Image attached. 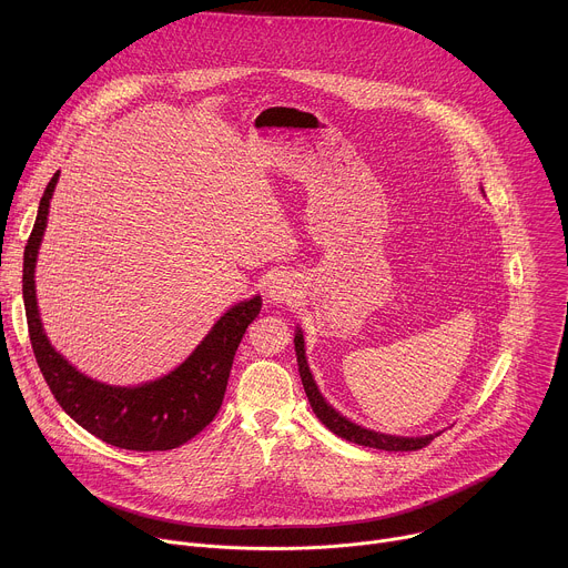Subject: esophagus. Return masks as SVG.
Masks as SVG:
<instances>
[{
    "label": "esophagus",
    "instance_id": "esophagus-1",
    "mask_svg": "<svg viewBox=\"0 0 568 568\" xmlns=\"http://www.w3.org/2000/svg\"><path fill=\"white\" fill-rule=\"evenodd\" d=\"M298 296V290H296V283L294 278H290L287 274H278L270 281L267 285V298L272 303H292L294 298Z\"/></svg>",
    "mask_w": 568,
    "mask_h": 568
}]
</instances>
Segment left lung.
Masks as SVG:
<instances>
[{"mask_svg": "<svg viewBox=\"0 0 568 568\" xmlns=\"http://www.w3.org/2000/svg\"><path fill=\"white\" fill-rule=\"evenodd\" d=\"M303 333L301 328H296V335H294V351H296V362H298V375H301V382H303V388H305V395L310 399V407L312 412L316 414V418L326 425L333 434L351 440V443H357V445H364V447H375V449H384V452H416V449H423L427 447L438 434H429V436H416V438H404V436H388V434H379V432H371V429H364L355 423H351L348 418H344L337 409H333L331 404L326 402V397H323L314 384V377L310 373V366H307V359H305V346H303Z\"/></svg>", "mask_w": 568, "mask_h": 568, "instance_id": "left-lung-1", "label": "left lung"}]
</instances>
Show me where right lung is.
I'll return each instance as SVG.
<instances>
[{"label": "right lung", "mask_w": 568, "mask_h": 568, "mask_svg": "<svg viewBox=\"0 0 568 568\" xmlns=\"http://www.w3.org/2000/svg\"><path fill=\"white\" fill-rule=\"evenodd\" d=\"M60 171L51 178L24 250L22 294L36 362L69 418L108 445L132 452H166L197 436L220 412L233 355L263 298L229 307L202 344L169 375L139 386H110L75 371L47 339L36 298V263L47 229L49 200Z\"/></svg>", "instance_id": "1"}]
</instances>
